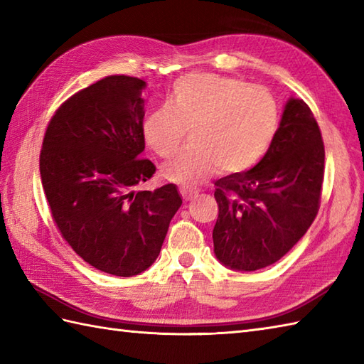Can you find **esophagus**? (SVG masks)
<instances>
[{"mask_svg": "<svg viewBox=\"0 0 364 364\" xmlns=\"http://www.w3.org/2000/svg\"><path fill=\"white\" fill-rule=\"evenodd\" d=\"M181 196L188 202V200H192V198L197 197V191L189 189V188H181Z\"/></svg>", "mask_w": 364, "mask_h": 364, "instance_id": "esophagus-1", "label": "esophagus"}]
</instances>
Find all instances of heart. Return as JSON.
I'll use <instances>...</instances> for the list:
<instances>
[{
	"label": "heart",
	"instance_id": "obj_1",
	"mask_svg": "<svg viewBox=\"0 0 364 364\" xmlns=\"http://www.w3.org/2000/svg\"><path fill=\"white\" fill-rule=\"evenodd\" d=\"M280 109L264 87L233 76L189 73L172 86L167 105L144 122V137L161 158L180 149L191 128V144L162 166L172 181H197L214 168L242 173L272 149L280 131Z\"/></svg>",
	"mask_w": 364,
	"mask_h": 364
}]
</instances>
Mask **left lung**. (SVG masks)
I'll return each instance as SVG.
<instances>
[{"label":"left lung","instance_id":"8db88e82","mask_svg":"<svg viewBox=\"0 0 364 364\" xmlns=\"http://www.w3.org/2000/svg\"><path fill=\"white\" fill-rule=\"evenodd\" d=\"M323 159L310 106L289 100L266 156L249 172L214 183L219 218L213 241L219 261L236 270H258L284 257L318 215Z\"/></svg>","mask_w":364,"mask_h":364}]
</instances>
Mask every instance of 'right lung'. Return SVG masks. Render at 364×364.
<instances>
[{"label":"right lung","mask_w":364,"mask_h":364,"mask_svg":"<svg viewBox=\"0 0 364 364\" xmlns=\"http://www.w3.org/2000/svg\"><path fill=\"white\" fill-rule=\"evenodd\" d=\"M145 81L112 75L60 105L46 127L41 178L54 225L102 272L149 269L183 200L173 183L137 191L156 172L145 149Z\"/></svg>","instance_id":"obj_1"}]
</instances>
